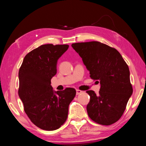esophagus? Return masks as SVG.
Segmentation results:
<instances>
[{
  "label": "esophagus",
  "instance_id": "34e87169",
  "mask_svg": "<svg viewBox=\"0 0 146 146\" xmlns=\"http://www.w3.org/2000/svg\"><path fill=\"white\" fill-rule=\"evenodd\" d=\"M76 95H80V93H82V91H80V90H76Z\"/></svg>",
  "mask_w": 146,
  "mask_h": 146
}]
</instances>
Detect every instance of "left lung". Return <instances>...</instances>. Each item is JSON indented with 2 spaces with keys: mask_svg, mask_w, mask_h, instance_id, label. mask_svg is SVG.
<instances>
[{
  "mask_svg": "<svg viewBox=\"0 0 146 146\" xmlns=\"http://www.w3.org/2000/svg\"><path fill=\"white\" fill-rule=\"evenodd\" d=\"M71 46L82 58L90 77L100 84L98 95L92 90L86 91L90 96L88 116L99 124H113L122 117L133 93L128 66L117 49L100 42L74 43Z\"/></svg>",
  "mask_w": 146,
  "mask_h": 146,
  "instance_id": "8db88e82",
  "label": "left lung"
}]
</instances>
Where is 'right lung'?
Wrapping results in <instances>:
<instances>
[{"mask_svg": "<svg viewBox=\"0 0 146 146\" xmlns=\"http://www.w3.org/2000/svg\"><path fill=\"white\" fill-rule=\"evenodd\" d=\"M68 48L67 44L42 45L27 54L19 69V96L24 111L42 129L53 131L64 124L76 95L74 88L55 91L51 86L58 58Z\"/></svg>", "mask_w": 146, "mask_h": 146, "instance_id": "obj_1", "label": "right lung"}]
</instances>
